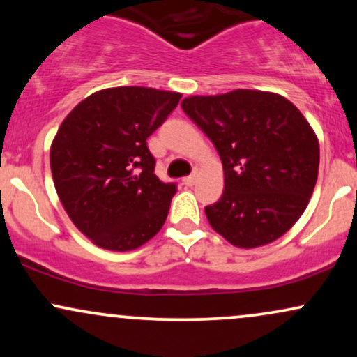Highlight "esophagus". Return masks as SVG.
Instances as JSON below:
<instances>
[{
	"mask_svg": "<svg viewBox=\"0 0 357 357\" xmlns=\"http://www.w3.org/2000/svg\"><path fill=\"white\" fill-rule=\"evenodd\" d=\"M196 179H198V174L192 173L191 176H186V178H183V184H186V186H192V184L196 183Z\"/></svg>",
	"mask_w": 357,
	"mask_h": 357,
	"instance_id": "obj_1",
	"label": "esophagus"
}]
</instances>
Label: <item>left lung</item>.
Wrapping results in <instances>:
<instances>
[{
  "mask_svg": "<svg viewBox=\"0 0 357 357\" xmlns=\"http://www.w3.org/2000/svg\"><path fill=\"white\" fill-rule=\"evenodd\" d=\"M181 107L223 165V195L204 208L213 230L238 248L285 235L305 211L319 173V139L301 110L284 96L248 89L190 96Z\"/></svg>",
  "mask_w": 357,
  "mask_h": 357,
  "instance_id": "8db88e82",
  "label": "left lung"
}]
</instances>
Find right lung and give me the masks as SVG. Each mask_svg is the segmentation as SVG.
Instances as JSON below:
<instances>
[{
	"mask_svg": "<svg viewBox=\"0 0 357 357\" xmlns=\"http://www.w3.org/2000/svg\"><path fill=\"white\" fill-rule=\"evenodd\" d=\"M179 99L151 87L102 89L60 124L50 147L53 184L68 218L97 247L136 250L165 225L176 186L154 174L146 141Z\"/></svg>",
	"mask_w": 357,
	"mask_h": 357,
	"instance_id": "right-lung-1",
	"label": "right lung"
}]
</instances>
